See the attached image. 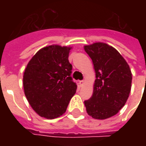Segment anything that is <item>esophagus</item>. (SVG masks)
Here are the masks:
<instances>
[{"mask_svg": "<svg viewBox=\"0 0 146 146\" xmlns=\"http://www.w3.org/2000/svg\"><path fill=\"white\" fill-rule=\"evenodd\" d=\"M85 82H84V80H80V82H79V84H80V86H82L83 85H84Z\"/></svg>", "mask_w": 146, "mask_h": 146, "instance_id": "1", "label": "esophagus"}]
</instances>
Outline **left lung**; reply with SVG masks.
Returning <instances> with one entry per match:
<instances>
[{
  "mask_svg": "<svg viewBox=\"0 0 146 146\" xmlns=\"http://www.w3.org/2000/svg\"><path fill=\"white\" fill-rule=\"evenodd\" d=\"M84 49L96 75L93 94L85 101V106L89 116L104 120L117 114L126 104L131 90V70L120 53L108 44L96 42Z\"/></svg>",
  "mask_w": 146,
  "mask_h": 146,
  "instance_id": "8db88e82",
  "label": "left lung"
}]
</instances>
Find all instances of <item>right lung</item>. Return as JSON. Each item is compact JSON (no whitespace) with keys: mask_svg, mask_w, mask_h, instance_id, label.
Returning a JSON list of instances; mask_svg holds the SVG:
<instances>
[{"mask_svg":"<svg viewBox=\"0 0 146 146\" xmlns=\"http://www.w3.org/2000/svg\"><path fill=\"white\" fill-rule=\"evenodd\" d=\"M71 48L50 45L40 49L29 60L23 75L24 92L41 117L54 119L66 112L77 86L71 77L68 60Z\"/></svg>","mask_w":146,"mask_h":146,"instance_id":"obj_1","label":"right lung"}]
</instances>
